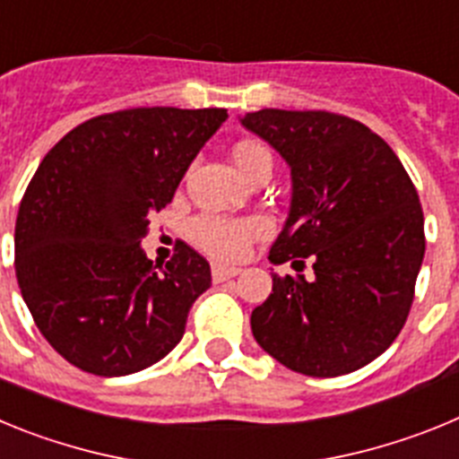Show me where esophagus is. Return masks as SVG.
I'll return each instance as SVG.
<instances>
[{
  "label": "esophagus",
  "instance_id": "34e87169",
  "mask_svg": "<svg viewBox=\"0 0 459 459\" xmlns=\"http://www.w3.org/2000/svg\"><path fill=\"white\" fill-rule=\"evenodd\" d=\"M238 273H241V269H237V266L213 264V269H211V278H213V282H225V280L234 278V275Z\"/></svg>",
  "mask_w": 459,
  "mask_h": 459
}]
</instances>
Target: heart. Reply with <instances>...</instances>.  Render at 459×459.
I'll return each instance as SVG.
<instances>
[{
  "instance_id": "b5f03b06",
  "label": "heart",
  "mask_w": 459,
  "mask_h": 459,
  "mask_svg": "<svg viewBox=\"0 0 459 459\" xmlns=\"http://www.w3.org/2000/svg\"><path fill=\"white\" fill-rule=\"evenodd\" d=\"M232 158L243 177L253 179L262 169L273 168V158L269 149L259 142H238L232 149ZM266 232L262 221H232L222 216H202L190 225L193 241L204 253L216 259H241L248 253L250 243Z\"/></svg>"
}]
</instances>
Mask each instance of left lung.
Instances as JSON below:
<instances>
[{"mask_svg": "<svg viewBox=\"0 0 459 459\" xmlns=\"http://www.w3.org/2000/svg\"><path fill=\"white\" fill-rule=\"evenodd\" d=\"M241 124L291 168L290 218L269 259L310 257L315 278L273 273L253 310L259 347L307 377L368 366L400 335L425 255L407 169L366 124L326 109H259Z\"/></svg>", "mask_w": 459, "mask_h": 459, "instance_id": "1", "label": "left lung"}]
</instances>
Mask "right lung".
Masks as SVG:
<instances>
[{"label":"right lung","instance_id":"add662e5","mask_svg":"<svg viewBox=\"0 0 459 459\" xmlns=\"http://www.w3.org/2000/svg\"><path fill=\"white\" fill-rule=\"evenodd\" d=\"M227 109L131 108L75 126L40 160L15 221V275L43 338L71 366L124 377L177 347L209 262L140 248Z\"/></svg>","mask_w":459,"mask_h":459}]
</instances>
